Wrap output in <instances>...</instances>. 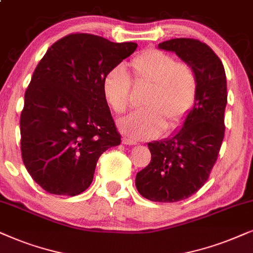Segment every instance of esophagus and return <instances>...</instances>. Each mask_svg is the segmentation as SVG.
<instances>
[{"instance_id": "esophagus-1", "label": "esophagus", "mask_w": 253, "mask_h": 253, "mask_svg": "<svg viewBox=\"0 0 253 253\" xmlns=\"http://www.w3.org/2000/svg\"><path fill=\"white\" fill-rule=\"evenodd\" d=\"M123 143L127 144V146H134V144H136V141H134L132 139H128V137H124Z\"/></svg>"}]
</instances>
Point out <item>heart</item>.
I'll return each instance as SVG.
<instances>
[{
    "label": "heart",
    "instance_id": "1",
    "mask_svg": "<svg viewBox=\"0 0 253 253\" xmlns=\"http://www.w3.org/2000/svg\"><path fill=\"white\" fill-rule=\"evenodd\" d=\"M129 67L134 82L150 86L143 99L144 109L120 119L121 132L143 140L157 136L166 126H179L197 100L199 82L193 67L157 48L142 50L130 60ZM130 85L129 76L121 66L110 68L103 77L104 99L118 114L128 109Z\"/></svg>",
    "mask_w": 253,
    "mask_h": 253
}]
</instances>
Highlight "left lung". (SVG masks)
Returning a JSON list of instances; mask_svg holds the SVG:
<instances>
[{
    "mask_svg": "<svg viewBox=\"0 0 253 253\" xmlns=\"http://www.w3.org/2000/svg\"><path fill=\"white\" fill-rule=\"evenodd\" d=\"M193 67L199 89L193 109L174 135L148 143L151 161L137 172L139 193L156 203L187 199L206 183L224 137L227 79L214 50L200 40L176 38L158 43Z\"/></svg>",
    "mask_w": 253,
    "mask_h": 253,
    "instance_id": "obj_1",
    "label": "left lung"
}]
</instances>
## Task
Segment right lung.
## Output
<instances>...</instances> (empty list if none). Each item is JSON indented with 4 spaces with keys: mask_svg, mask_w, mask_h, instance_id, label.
<instances>
[{
    "mask_svg": "<svg viewBox=\"0 0 253 253\" xmlns=\"http://www.w3.org/2000/svg\"><path fill=\"white\" fill-rule=\"evenodd\" d=\"M136 47L75 33L54 42L40 60L19 125L23 163L46 192L82 193L92 183L100 155L120 144L102 80Z\"/></svg>",
    "mask_w": 253,
    "mask_h": 253,
    "instance_id": "1",
    "label": "right lung"
}]
</instances>
